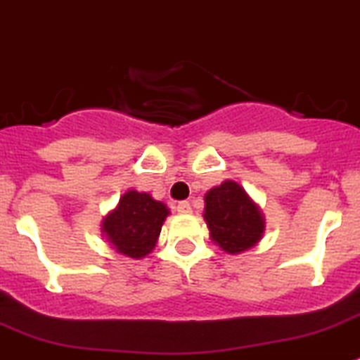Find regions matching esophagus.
<instances>
[{
  "instance_id": "34e87169",
  "label": "esophagus",
  "mask_w": 360,
  "mask_h": 360,
  "mask_svg": "<svg viewBox=\"0 0 360 360\" xmlns=\"http://www.w3.org/2000/svg\"><path fill=\"white\" fill-rule=\"evenodd\" d=\"M190 212H192V206H190L188 200H183V202L177 204V213H181V215H188Z\"/></svg>"
}]
</instances>
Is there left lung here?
I'll return each mask as SVG.
<instances>
[{"mask_svg": "<svg viewBox=\"0 0 360 360\" xmlns=\"http://www.w3.org/2000/svg\"><path fill=\"white\" fill-rule=\"evenodd\" d=\"M202 217L212 242L228 255H240L255 248L265 231L260 206L233 179H226L206 192Z\"/></svg>", "mask_w": 360, "mask_h": 360, "instance_id": "left-lung-1", "label": "left lung"}]
</instances>
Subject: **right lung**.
<instances>
[{
	"mask_svg": "<svg viewBox=\"0 0 360 360\" xmlns=\"http://www.w3.org/2000/svg\"><path fill=\"white\" fill-rule=\"evenodd\" d=\"M170 215L167 204L150 193L127 190L116 208L102 219V236L116 252L132 260H141L156 248L161 226Z\"/></svg>",
	"mask_w": 360,
	"mask_h": 360,
	"instance_id": "add662e5",
	"label": "right lung"
}]
</instances>
